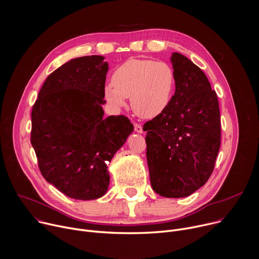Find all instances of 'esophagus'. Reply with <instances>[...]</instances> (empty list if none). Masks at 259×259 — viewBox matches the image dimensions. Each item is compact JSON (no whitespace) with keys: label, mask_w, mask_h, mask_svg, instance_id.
<instances>
[{"label":"esophagus","mask_w":259,"mask_h":259,"mask_svg":"<svg viewBox=\"0 0 259 259\" xmlns=\"http://www.w3.org/2000/svg\"><path fill=\"white\" fill-rule=\"evenodd\" d=\"M134 130H135V132H137V133H142V132H143L142 126H141L140 124H137V123L134 124Z\"/></svg>","instance_id":"esophagus-1"}]
</instances>
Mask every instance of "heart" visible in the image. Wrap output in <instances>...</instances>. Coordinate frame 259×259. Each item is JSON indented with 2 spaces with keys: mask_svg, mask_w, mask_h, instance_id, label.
<instances>
[{
  "mask_svg": "<svg viewBox=\"0 0 259 259\" xmlns=\"http://www.w3.org/2000/svg\"><path fill=\"white\" fill-rule=\"evenodd\" d=\"M174 89L175 75L168 63L132 58L115 69L113 83L104 86L103 95L115 108L124 107L127 97H131L135 114L152 119L168 107Z\"/></svg>",
  "mask_w": 259,
  "mask_h": 259,
  "instance_id": "1",
  "label": "heart"
}]
</instances>
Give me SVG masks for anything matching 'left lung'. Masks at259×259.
I'll return each instance as SVG.
<instances>
[{"mask_svg": "<svg viewBox=\"0 0 259 259\" xmlns=\"http://www.w3.org/2000/svg\"><path fill=\"white\" fill-rule=\"evenodd\" d=\"M175 93L168 107L146 122V159L153 190L183 198L211 176L220 147V112L216 92L203 70L174 52Z\"/></svg>", "mask_w": 259, "mask_h": 259, "instance_id": "obj_1", "label": "left lung"}]
</instances>
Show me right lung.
I'll return each mask as SVG.
<instances>
[{
    "label": "right lung",
    "instance_id": "add662e5",
    "mask_svg": "<svg viewBox=\"0 0 259 259\" xmlns=\"http://www.w3.org/2000/svg\"><path fill=\"white\" fill-rule=\"evenodd\" d=\"M107 70L100 55L65 62L48 76L31 110L30 142L40 171L76 200L107 192V166L133 132L127 117L103 116Z\"/></svg>",
    "mask_w": 259,
    "mask_h": 259
}]
</instances>
